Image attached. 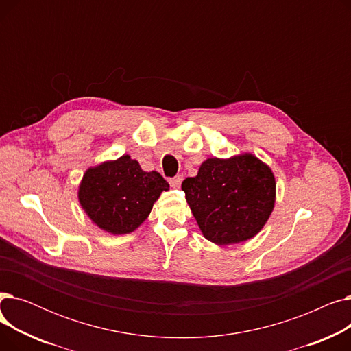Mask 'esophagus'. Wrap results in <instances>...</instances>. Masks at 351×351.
Listing matches in <instances>:
<instances>
[{
    "mask_svg": "<svg viewBox=\"0 0 351 351\" xmlns=\"http://www.w3.org/2000/svg\"><path fill=\"white\" fill-rule=\"evenodd\" d=\"M182 180H183V176H182V175H178V176H175V178H172V179L169 180V183H171L172 188H179Z\"/></svg>",
    "mask_w": 351,
    "mask_h": 351,
    "instance_id": "obj_1",
    "label": "esophagus"
}]
</instances>
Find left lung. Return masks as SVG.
<instances>
[{"instance_id":"1","label":"left lung","mask_w":351,"mask_h":351,"mask_svg":"<svg viewBox=\"0 0 351 351\" xmlns=\"http://www.w3.org/2000/svg\"><path fill=\"white\" fill-rule=\"evenodd\" d=\"M188 205L208 241L234 245L259 233L276 200V180L269 166L252 154L229 159L209 158L195 178L182 182Z\"/></svg>"}]
</instances>
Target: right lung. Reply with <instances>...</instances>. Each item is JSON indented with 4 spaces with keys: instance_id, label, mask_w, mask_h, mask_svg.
<instances>
[{
    "instance_id": "add662e5",
    "label": "right lung",
    "mask_w": 351,
    "mask_h": 351,
    "mask_svg": "<svg viewBox=\"0 0 351 351\" xmlns=\"http://www.w3.org/2000/svg\"><path fill=\"white\" fill-rule=\"evenodd\" d=\"M169 183L158 172L142 171L138 160L122 155L88 168L80 183L78 199L88 217L110 234L139 228Z\"/></svg>"
}]
</instances>
